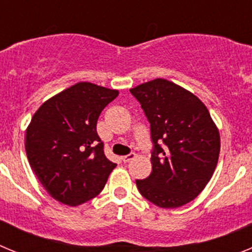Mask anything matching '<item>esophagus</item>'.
<instances>
[{
	"label": "esophagus",
	"instance_id": "esophagus-1",
	"mask_svg": "<svg viewBox=\"0 0 252 252\" xmlns=\"http://www.w3.org/2000/svg\"><path fill=\"white\" fill-rule=\"evenodd\" d=\"M135 157H136V154L130 153V154H127V155H125V157H122V161L127 162V161H130V160H132Z\"/></svg>",
	"mask_w": 252,
	"mask_h": 252
}]
</instances>
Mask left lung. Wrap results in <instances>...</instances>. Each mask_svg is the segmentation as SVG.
Listing matches in <instances>:
<instances>
[{
    "label": "left lung",
    "mask_w": 252,
    "mask_h": 252,
    "mask_svg": "<svg viewBox=\"0 0 252 252\" xmlns=\"http://www.w3.org/2000/svg\"><path fill=\"white\" fill-rule=\"evenodd\" d=\"M150 124L153 170L139 192L161 208H178L204 189L220 155V132L207 107L182 87L154 79L130 90Z\"/></svg>",
    "instance_id": "obj_1"
}]
</instances>
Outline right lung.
Wrapping results in <instances>:
<instances>
[{"label": "right lung", "mask_w": 252, "mask_h": 252, "mask_svg": "<svg viewBox=\"0 0 252 252\" xmlns=\"http://www.w3.org/2000/svg\"><path fill=\"white\" fill-rule=\"evenodd\" d=\"M119 95L81 82L40 106L26 130L29 162L46 192L60 203L79 206L102 192L117 164L104 155L97 120Z\"/></svg>", "instance_id": "right-lung-1"}]
</instances>
